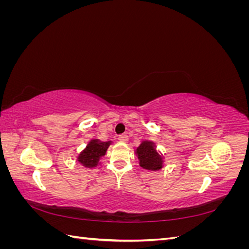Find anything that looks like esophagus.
<instances>
[{
	"mask_svg": "<svg viewBox=\"0 0 249 249\" xmlns=\"http://www.w3.org/2000/svg\"><path fill=\"white\" fill-rule=\"evenodd\" d=\"M118 139L120 141H123V142H126L127 140H129V136H127L126 134H122V135H119V136H118Z\"/></svg>",
	"mask_w": 249,
	"mask_h": 249,
	"instance_id": "1",
	"label": "esophagus"
}]
</instances>
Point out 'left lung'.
<instances>
[{
  "label": "left lung",
  "mask_w": 249,
  "mask_h": 249,
  "mask_svg": "<svg viewBox=\"0 0 249 249\" xmlns=\"http://www.w3.org/2000/svg\"><path fill=\"white\" fill-rule=\"evenodd\" d=\"M136 154L141 167L153 171L162 168V158L156 152L153 142L143 141L136 149Z\"/></svg>",
  "instance_id": "left-lung-1"
}]
</instances>
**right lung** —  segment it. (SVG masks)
<instances>
[{
  "label": "right lung",
  "mask_w": 249,
  "mask_h": 249,
  "mask_svg": "<svg viewBox=\"0 0 249 249\" xmlns=\"http://www.w3.org/2000/svg\"><path fill=\"white\" fill-rule=\"evenodd\" d=\"M110 143V141L101 142L100 140H91L88 143L86 148L80 154L78 161L85 167H95L99 164L101 158L106 154Z\"/></svg>",
  "instance_id": "obj_1"
}]
</instances>
